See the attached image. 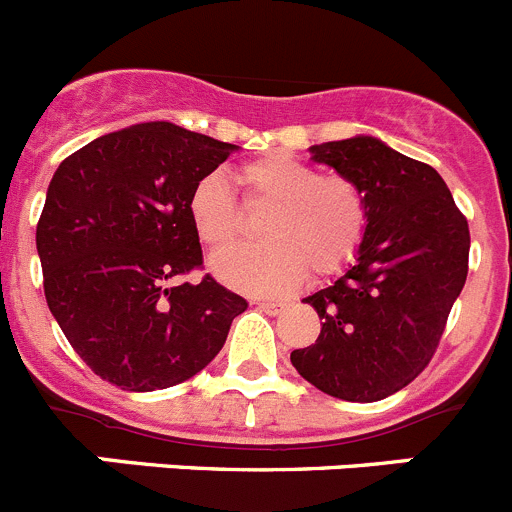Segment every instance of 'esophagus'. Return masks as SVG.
Returning <instances> with one entry per match:
<instances>
[{
  "mask_svg": "<svg viewBox=\"0 0 512 512\" xmlns=\"http://www.w3.org/2000/svg\"><path fill=\"white\" fill-rule=\"evenodd\" d=\"M253 304H256L261 311H266V314H271V316H276V314H281V311H284V304H281V301H253Z\"/></svg>",
  "mask_w": 512,
  "mask_h": 512,
  "instance_id": "esophagus-1",
  "label": "esophagus"
}]
</instances>
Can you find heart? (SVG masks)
I'll list each match as a JSON object with an SVG mask.
<instances>
[{
  "label": "heart",
  "instance_id": "obj_1",
  "mask_svg": "<svg viewBox=\"0 0 512 512\" xmlns=\"http://www.w3.org/2000/svg\"><path fill=\"white\" fill-rule=\"evenodd\" d=\"M248 208H266L256 246L213 259L218 279L251 294H286L306 274L326 279L347 269L367 233V203L357 183L289 153H269L236 168ZM188 218L198 241L223 251L243 228V211L221 175H206L188 196Z\"/></svg>",
  "mask_w": 512,
  "mask_h": 512
}]
</instances>
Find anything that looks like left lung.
Instances as JSON below:
<instances>
[{
	"mask_svg": "<svg viewBox=\"0 0 512 512\" xmlns=\"http://www.w3.org/2000/svg\"><path fill=\"white\" fill-rule=\"evenodd\" d=\"M354 180L367 203L357 264L306 296L321 319L296 372L347 402H377L420 377L467 279L470 228L432 165L359 135L311 148Z\"/></svg>",
	"mask_w": 512,
	"mask_h": 512,
	"instance_id": "obj_1",
	"label": "left lung"
}]
</instances>
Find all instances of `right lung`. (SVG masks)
Returning a JSON list of instances; mask_svg holds the SVG:
<instances>
[{
  "label": "right lung",
  "mask_w": 512,
  "mask_h": 512,
  "mask_svg": "<svg viewBox=\"0 0 512 512\" xmlns=\"http://www.w3.org/2000/svg\"><path fill=\"white\" fill-rule=\"evenodd\" d=\"M236 145L173 123L107 133L60 163L37 223L45 296L82 362L130 392L173 387L226 344L246 299L203 266L188 196Z\"/></svg>",
  "instance_id": "1"
}]
</instances>
